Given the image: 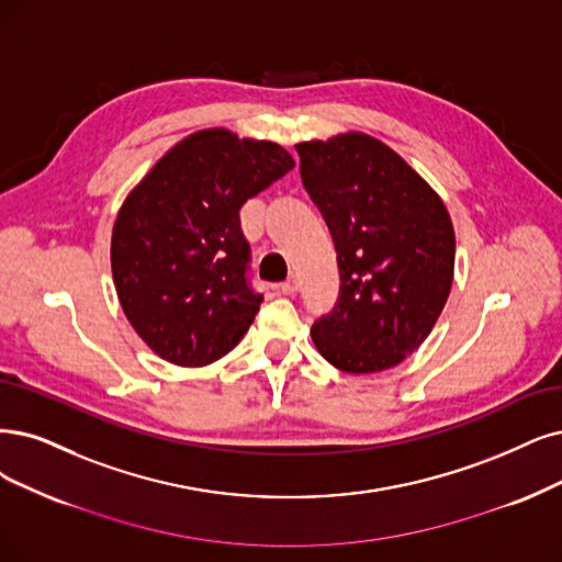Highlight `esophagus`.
<instances>
[{"instance_id":"esophagus-1","label":"esophagus","mask_w":562,"mask_h":562,"mask_svg":"<svg viewBox=\"0 0 562 562\" xmlns=\"http://www.w3.org/2000/svg\"><path fill=\"white\" fill-rule=\"evenodd\" d=\"M280 292H282L284 296L296 294V292H299V278H296V276H289V278L280 284Z\"/></svg>"}]
</instances>
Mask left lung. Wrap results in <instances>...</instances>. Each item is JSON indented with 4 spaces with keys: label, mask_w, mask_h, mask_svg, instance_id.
Instances as JSON below:
<instances>
[{
    "label": "left lung",
    "mask_w": 562,
    "mask_h": 562,
    "mask_svg": "<svg viewBox=\"0 0 562 562\" xmlns=\"http://www.w3.org/2000/svg\"><path fill=\"white\" fill-rule=\"evenodd\" d=\"M301 180L338 252L340 294L313 324L319 355L368 375L398 366L438 322L456 238L432 187L368 134L299 143Z\"/></svg>",
    "instance_id": "left-lung-1"
}]
</instances>
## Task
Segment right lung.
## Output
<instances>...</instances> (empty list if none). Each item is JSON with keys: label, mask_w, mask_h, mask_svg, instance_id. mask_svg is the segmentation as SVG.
I'll return each instance as SVG.
<instances>
[{"label": "right lung", "mask_w": 562, "mask_h": 562, "mask_svg": "<svg viewBox=\"0 0 562 562\" xmlns=\"http://www.w3.org/2000/svg\"><path fill=\"white\" fill-rule=\"evenodd\" d=\"M292 169L278 143L203 130L173 145L122 203L111 238L117 299L164 361L207 366L247 334L263 294L249 284L240 207Z\"/></svg>", "instance_id": "1"}]
</instances>
